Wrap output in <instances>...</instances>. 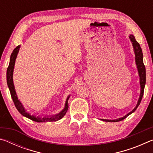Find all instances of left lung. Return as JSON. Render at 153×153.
<instances>
[{
    "mask_svg": "<svg viewBox=\"0 0 153 153\" xmlns=\"http://www.w3.org/2000/svg\"><path fill=\"white\" fill-rule=\"evenodd\" d=\"M129 39H130V41L132 43V46L134 48V53H135V60H136V64L137 65V68H138V74H139V77H140V97L138 99V101L137 102V105L136 106V107L134 108V109L129 112V113L126 115L124 117H121L117 119V120H104V119H101L102 121H108V122H117V121H122L124 119H126L128 115H130L132 113H134V111L136 110V108H138V107L140 103L142 97H143L144 94V86H145V84H146V69H145V66L144 65V62H143V54H142V48L140 46L139 43L137 42L135 39V37L132 35H129Z\"/></svg>",
    "mask_w": 153,
    "mask_h": 153,
    "instance_id": "obj_1",
    "label": "left lung"
}]
</instances>
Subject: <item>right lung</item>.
<instances>
[{"instance_id": "obj_1", "label": "right lung", "mask_w": 153, "mask_h": 153, "mask_svg": "<svg viewBox=\"0 0 153 153\" xmlns=\"http://www.w3.org/2000/svg\"><path fill=\"white\" fill-rule=\"evenodd\" d=\"M20 45L17 46L15 48L13 53L11 55V57H10V62L8 68L7 70V85L10 90V93H11V96L12 97V99L13 100V102L15 104V107L17 108L18 111L22 114L24 117L29 118L30 120L36 121V122H48V121H56L59 120H61V118L64 117V115H65L67 109H68V99L69 98V96L67 97L65 105V107L63 110H62L60 113L56 114L55 115H46L45 117H40V116H36L34 115H31L30 113L27 112L26 110L25 109V108L23 106L22 103L19 101V100L18 99L17 96L16 94L15 90V86L13 84V69L15 63V59L17 58L18 52L19 51Z\"/></svg>"}]
</instances>
